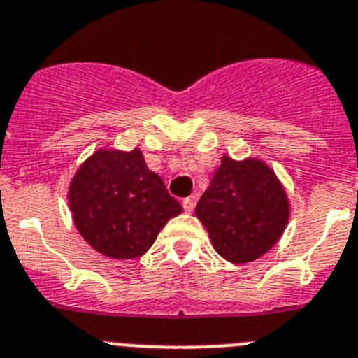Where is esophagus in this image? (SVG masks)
I'll return each instance as SVG.
<instances>
[{"label":"esophagus","instance_id":"esophagus-1","mask_svg":"<svg viewBox=\"0 0 358 358\" xmlns=\"http://www.w3.org/2000/svg\"><path fill=\"white\" fill-rule=\"evenodd\" d=\"M183 210L187 212V214H191L192 210H194V205H196V199H194V196H192V198H185L183 199Z\"/></svg>","mask_w":358,"mask_h":358}]
</instances>
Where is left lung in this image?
<instances>
[{
    "label": "left lung",
    "mask_w": 358,
    "mask_h": 358,
    "mask_svg": "<svg viewBox=\"0 0 358 358\" xmlns=\"http://www.w3.org/2000/svg\"><path fill=\"white\" fill-rule=\"evenodd\" d=\"M214 250L234 264L251 262L271 250L287 227L289 199L262 160L224 155L196 205Z\"/></svg>",
    "instance_id": "obj_1"
}]
</instances>
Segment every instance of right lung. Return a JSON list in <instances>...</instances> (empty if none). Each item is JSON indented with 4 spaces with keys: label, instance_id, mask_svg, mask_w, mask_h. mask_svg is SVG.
<instances>
[{
    "label": "right lung",
    "instance_id": "obj_1",
    "mask_svg": "<svg viewBox=\"0 0 358 358\" xmlns=\"http://www.w3.org/2000/svg\"><path fill=\"white\" fill-rule=\"evenodd\" d=\"M67 199L83 239L117 260L144 255L164 224L183 210L137 148L96 151L73 176Z\"/></svg>",
    "mask_w": 358,
    "mask_h": 358
}]
</instances>
